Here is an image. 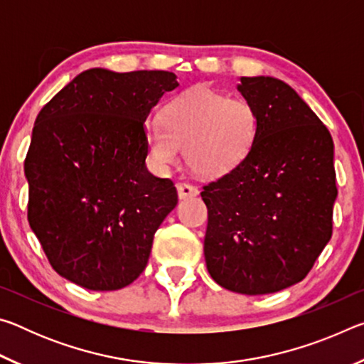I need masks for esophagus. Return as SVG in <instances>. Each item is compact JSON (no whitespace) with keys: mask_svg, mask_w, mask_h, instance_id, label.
I'll return each mask as SVG.
<instances>
[{"mask_svg":"<svg viewBox=\"0 0 364 364\" xmlns=\"http://www.w3.org/2000/svg\"><path fill=\"white\" fill-rule=\"evenodd\" d=\"M176 189H178V197H180V199H189V197H196L199 194L197 188L188 183H178Z\"/></svg>","mask_w":364,"mask_h":364,"instance_id":"esophagus-1","label":"esophagus"}]
</instances>
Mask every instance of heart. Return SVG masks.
Masks as SVG:
<instances>
[{
  "instance_id": "heart-1",
  "label": "heart",
  "mask_w": 364,
  "mask_h": 364,
  "mask_svg": "<svg viewBox=\"0 0 364 364\" xmlns=\"http://www.w3.org/2000/svg\"><path fill=\"white\" fill-rule=\"evenodd\" d=\"M255 107L244 97H228L204 86L176 96L147 120L143 134L154 170L167 171L183 147L186 164L202 176H223L237 168L254 147Z\"/></svg>"
}]
</instances>
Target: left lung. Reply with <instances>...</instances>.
<instances>
[{
  "instance_id": "left-lung-1",
  "label": "left lung",
  "mask_w": 364,
  "mask_h": 364,
  "mask_svg": "<svg viewBox=\"0 0 364 364\" xmlns=\"http://www.w3.org/2000/svg\"><path fill=\"white\" fill-rule=\"evenodd\" d=\"M239 82L257 110V138L237 168L200 193L208 210L204 255L221 287L273 294L304 279L332 236L334 143L282 80Z\"/></svg>"
}]
</instances>
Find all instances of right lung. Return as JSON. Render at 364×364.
Listing matches in <instances>:
<instances>
[{"instance_id":"add662e5","label":"right lung","mask_w":364,"mask_h":364,"mask_svg":"<svg viewBox=\"0 0 364 364\" xmlns=\"http://www.w3.org/2000/svg\"><path fill=\"white\" fill-rule=\"evenodd\" d=\"M178 85L173 72L90 69L40 110L23 164L28 223L63 278L117 291L144 271L178 194L147 170L143 128Z\"/></svg>"}]
</instances>
